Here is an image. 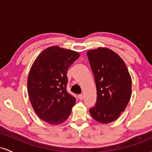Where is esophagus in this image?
<instances>
[{
    "label": "esophagus",
    "mask_w": 152,
    "mask_h": 152,
    "mask_svg": "<svg viewBox=\"0 0 152 152\" xmlns=\"http://www.w3.org/2000/svg\"><path fill=\"white\" fill-rule=\"evenodd\" d=\"M78 97L80 100H83V98H84V96H83V94H79V95L78 96Z\"/></svg>",
    "instance_id": "1"
}]
</instances>
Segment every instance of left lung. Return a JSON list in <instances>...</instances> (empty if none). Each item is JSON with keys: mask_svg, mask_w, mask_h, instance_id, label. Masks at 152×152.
<instances>
[{"mask_svg": "<svg viewBox=\"0 0 152 152\" xmlns=\"http://www.w3.org/2000/svg\"><path fill=\"white\" fill-rule=\"evenodd\" d=\"M87 56L97 92L96 102L90 114L100 123H110L119 117L129 102L132 78L124 61L109 48L88 50Z\"/></svg>", "mask_w": 152, "mask_h": 152, "instance_id": "obj_1", "label": "left lung"}]
</instances>
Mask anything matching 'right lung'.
<instances>
[{"label": "right lung", "instance_id": "1", "mask_svg": "<svg viewBox=\"0 0 152 152\" xmlns=\"http://www.w3.org/2000/svg\"><path fill=\"white\" fill-rule=\"evenodd\" d=\"M79 57L74 50L51 46L36 58L28 76V93L38 117L52 125L69 118L76 98L68 93L67 71Z\"/></svg>", "mask_w": 152, "mask_h": 152}]
</instances>
